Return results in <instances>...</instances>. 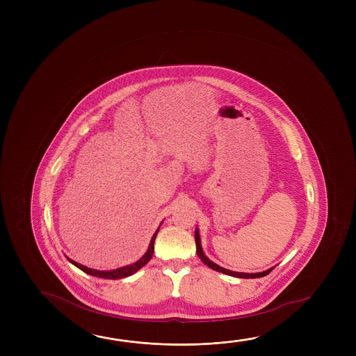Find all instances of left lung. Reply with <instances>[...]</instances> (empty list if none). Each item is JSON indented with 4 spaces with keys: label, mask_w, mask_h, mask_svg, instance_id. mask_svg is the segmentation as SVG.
Listing matches in <instances>:
<instances>
[{
    "label": "left lung",
    "mask_w": 356,
    "mask_h": 356,
    "mask_svg": "<svg viewBox=\"0 0 356 356\" xmlns=\"http://www.w3.org/2000/svg\"><path fill=\"white\" fill-rule=\"evenodd\" d=\"M195 241H196V252H197V256L200 257V259H201L206 266H209L210 268L213 269V270H217V272H221V273L227 274V275H232V277H237V278H261V277H264V275L270 273L272 269H273L269 268L267 269V270H264V272H261V273H238V272H234V270L223 268V267H220L218 264H216L215 262H212L211 259H209L207 257L204 256L202 247H201V239H200V234H198L197 228H196V231H195Z\"/></svg>",
    "instance_id": "left-lung-1"
}]
</instances>
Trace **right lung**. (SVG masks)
Listing matches in <instances>:
<instances>
[{"label": "right lung", "mask_w": 356, "mask_h": 356, "mask_svg": "<svg viewBox=\"0 0 356 356\" xmlns=\"http://www.w3.org/2000/svg\"><path fill=\"white\" fill-rule=\"evenodd\" d=\"M160 226H161V225H160ZM159 229H160V227L156 229V232L152 236L150 245H149V248H147L145 254L141 257L139 261H136V262L133 263V264L125 266V267H122V268L113 269V270H97V269L88 268L86 266H82V264H79V263L72 261L70 258H68V261H70L72 264H74V266L81 269V270H83V272L90 274V275H94V277H99V278H104V280H122V278H125V277H129V275L134 274L135 272H138L139 269L143 268L146 263L152 259V253H154V242H155V238H156Z\"/></svg>", "instance_id": "right-lung-1"}]
</instances>
